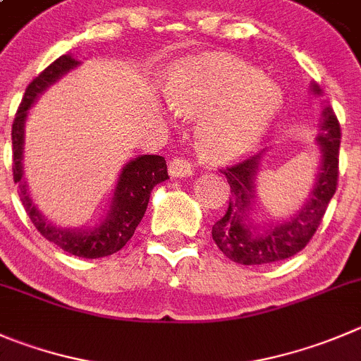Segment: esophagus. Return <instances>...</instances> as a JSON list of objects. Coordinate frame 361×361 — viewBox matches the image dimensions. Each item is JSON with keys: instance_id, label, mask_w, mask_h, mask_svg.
<instances>
[{"instance_id": "34e87169", "label": "esophagus", "mask_w": 361, "mask_h": 361, "mask_svg": "<svg viewBox=\"0 0 361 361\" xmlns=\"http://www.w3.org/2000/svg\"><path fill=\"white\" fill-rule=\"evenodd\" d=\"M194 173V167L188 160L185 158H173L169 161V174L173 178H183V176H192Z\"/></svg>"}]
</instances>
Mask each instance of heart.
<instances>
[{"label": "heart", "instance_id": "heart-1", "mask_svg": "<svg viewBox=\"0 0 361 361\" xmlns=\"http://www.w3.org/2000/svg\"><path fill=\"white\" fill-rule=\"evenodd\" d=\"M174 114L197 124V144L207 157L226 160L251 149L281 110L278 83L255 67L226 56L180 62L165 83Z\"/></svg>", "mask_w": 361, "mask_h": 361}]
</instances>
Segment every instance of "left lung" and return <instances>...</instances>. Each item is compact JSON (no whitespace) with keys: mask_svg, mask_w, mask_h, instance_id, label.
<instances>
[{"mask_svg":"<svg viewBox=\"0 0 361 361\" xmlns=\"http://www.w3.org/2000/svg\"><path fill=\"white\" fill-rule=\"evenodd\" d=\"M312 90L321 96V89L315 83H312ZM317 142L321 167L308 201L288 221L264 230L252 224L249 217L255 197V178L264 151L221 171L230 183L231 196L226 214L212 228V237L230 260L242 265L272 264L294 257L312 240L338 185L340 124L331 106H326L322 112Z\"/></svg>","mask_w":361,"mask_h":361,"instance_id":"left-lung-1","label":"left lung"}]
</instances>
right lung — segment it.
Returning <instances> with one entry per match:
<instances>
[{"mask_svg": "<svg viewBox=\"0 0 361 361\" xmlns=\"http://www.w3.org/2000/svg\"><path fill=\"white\" fill-rule=\"evenodd\" d=\"M78 63V60H74L71 55H62L55 62L49 63L28 85L12 124V171L13 181L19 183V192H21L19 196L25 204L26 214L44 238H48L49 242L74 257L101 258L114 255L126 245V242L133 237L135 230L146 214L153 187H157L169 176H167V164H165L164 157L140 154V157L130 160L119 174L109 214L101 221L99 226L89 228V230L53 226L51 222L37 210L28 194L26 181H23L26 117H28V110L32 109L37 97Z\"/></svg>", "mask_w": 361, "mask_h": 361, "instance_id": "add662e5", "label": "right lung"}]
</instances>
